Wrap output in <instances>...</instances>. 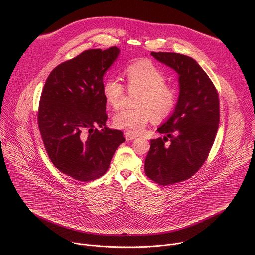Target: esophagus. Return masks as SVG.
<instances>
[{
    "label": "esophagus",
    "instance_id": "1",
    "mask_svg": "<svg viewBox=\"0 0 255 255\" xmlns=\"http://www.w3.org/2000/svg\"><path fill=\"white\" fill-rule=\"evenodd\" d=\"M124 136H125L126 141H132V140L136 139V136H134V135H132V134H130V133H128V132H126V133L124 134Z\"/></svg>",
    "mask_w": 255,
    "mask_h": 255
}]
</instances>
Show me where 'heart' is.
Wrapping results in <instances>:
<instances>
[{
	"label": "heart",
	"mask_w": 255,
	"mask_h": 255,
	"mask_svg": "<svg viewBox=\"0 0 255 255\" xmlns=\"http://www.w3.org/2000/svg\"><path fill=\"white\" fill-rule=\"evenodd\" d=\"M129 91H139L134 101L136 108L122 109L113 116L116 128L130 134H139L152 119L161 122L166 119L176 104V92L165 83L164 72L149 60H139L124 69ZM102 94L109 106L119 108L125 88L115 77L107 78L102 85Z\"/></svg>",
	"instance_id": "b5f03b06"
}]
</instances>
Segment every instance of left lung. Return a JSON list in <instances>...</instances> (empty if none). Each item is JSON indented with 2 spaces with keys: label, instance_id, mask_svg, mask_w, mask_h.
Masks as SVG:
<instances>
[{
  "label": "left lung",
  "instance_id": "8db88e82",
  "mask_svg": "<svg viewBox=\"0 0 255 255\" xmlns=\"http://www.w3.org/2000/svg\"><path fill=\"white\" fill-rule=\"evenodd\" d=\"M151 55L178 75L174 110L157 129L165 136L150 140L144 164L149 178L168 186L189 179L206 161L219 126V97L208 75L192 57L173 52ZM168 137L170 145H164Z\"/></svg>",
  "mask_w": 255,
  "mask_h": 255
}]
</instances>
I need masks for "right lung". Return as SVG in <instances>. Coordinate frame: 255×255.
<instances>
[{
    "label": "right lung",
    "instance_id": "add662e5",
    "mask_svg": "<svg viewBox=\"0 0 255 255\" xmlns=\"http://www.w3.org/2000/svg\"><path fill=\"white\" fill-rule=\"evenodd\" d=\"M120 49H90L57 65L44 85L38 126L47 154L62 173L80 181L102 176L123 133L106 126L103 78ZM103 128L101 130L95 127Z\"/></svg>",
    "mask_w": 255,
    "mask_h": 255
}]
</instances>
